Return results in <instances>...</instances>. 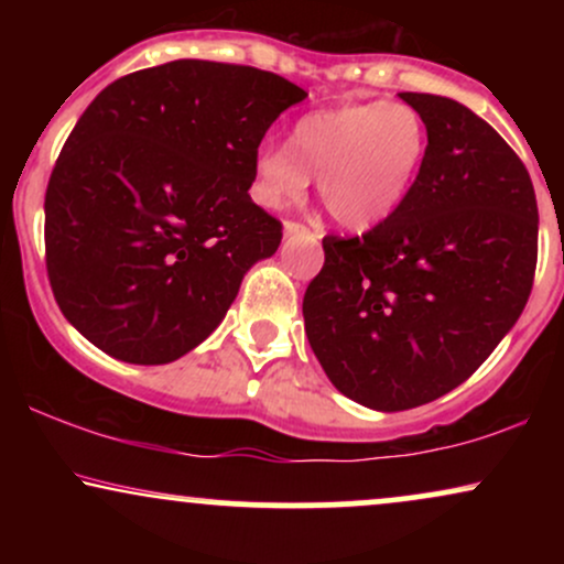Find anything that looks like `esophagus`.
I'll return each instance as SVG.
<instances>
[{"label": "esophagus", "mask_w": 564, "mask_h": 564, "mask_svg": "<svg viewBox=\"0 0 564 564\" xmlns=\"http://www.w3.org/2000/svg\"><path fill=\"white\" fill-rule=\"evenodd\" d=\"M283 236H307L313 241H318V238H323V232L318 228H304L300 223H283Z\"/></svg>", "instance_id": "esophagus-1"}]
</instances>
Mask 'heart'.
Listing matches in <instances>:
<instances>
[{"instance_id":"heart-1","label":"heart","mask_w":564,"mask_h":564,"mask_svg":"<svg viewBox=\"0 0 564 564\" xmlns=\"http://www.w3.org/2000/svg\"><path fill=\"white\" fill-rule=\"evenodd\" d=\"M426 156V127L405 102H339L304 113L289 142L254 161V198L291 204L318 177L321 204L341 228L366 232L400 212Z\"/></svg>"}]
</instances>
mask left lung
<instances>
[{
	"instance_id": "8db88e82",
	"label": "left lung",
	"mask_w": 564,
	"mask_h": 564,
	"mask_svg": "<svg viewBox=\"0 0 564 564\" xmlns=\"http://www.w3.org/2000/svg\"><path fill=\"white\" fill-rule=\"evenodd\" d=\"M426 127L416 185L364 238H323L304 334L341 394L408 411L485 364L533 289L539 206L530 174L488 121L440 95L400 93Z\"/></svg>"
}]
</instances>
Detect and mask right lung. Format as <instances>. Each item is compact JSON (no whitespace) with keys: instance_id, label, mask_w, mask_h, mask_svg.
Returning a JSON list of instances; mask_svg holds the SVG:
<instances>
[{"instance_id":"obj_1","label":"right lung","mask_w":564,"mask_h":564,"mask_svg":"<svg viewBox=\"0 0 564 564\" xmlns=\"http://www.w3.org/2000/svg\"><path fill=\"white\" fill-rule=\"evenodd\" d=\"M304 97L270 70L172 61L89 102L44 196L50 286L84 339L164 366L215 332L281 243L249 187L264 132Z\"/></svg>"}]
</instances>
